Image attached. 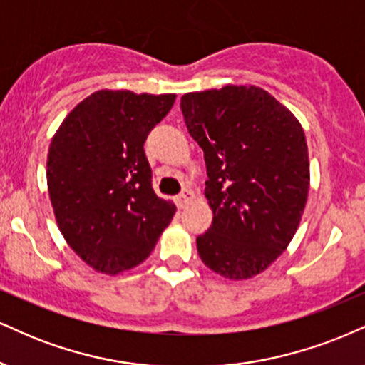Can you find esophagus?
Segmentation results:
<instances>
[{"label": "esophagus", "mask_w": 365, "mask_h": 365, "mask_svg": "<svg viewBox=\"0 0 365 365\" xmlns=\"http://www.w3.org/2000/svg\"><path fill=\"white\" fill-rule=\"evenodd\" d=\"M192 198H195V192H192L191 190H184L181 195L175 198V203H178L179 208H186L187 205H190L192 201Z\"/></svg>", "instance_id": "34e87169"}]
</instances>
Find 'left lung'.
Wrapping results in <instances>:
<instances>
[{
	"instance_id": "left-lung-1",
	"label": "left lung",
	"mask_w": 365,
	"mask_h": 365,
	"mask_svg": "<svg viewBox=\"0 0 365 365\" xmlns=\"http://www.w3.org/2000/svg\"><path fill=\"white\" fill-rule=\"evenodd\" d=\"M187 131L203 148L213 212L196 239L217 275L250 280L287 250L309 192V155L299 119L256 85L181 97Z\"/></svg>"
}]
</instances>
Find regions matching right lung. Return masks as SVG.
Wrapping results in <instances>:
<instances>
[{"instance_id":"add662e5","label":"right lung","mask_w":365,"mask_h":365,"mask_svg":"<svg viewBox=\"0 0 365 365\" xmlns=\"http://www.w3.org/2000/svg\"><path fill=\"white\" fill-rule=\"evenodd\" d=\"M175 93L97 90L58 128L47 153V190L64 241L90 268L138 267L170 224L175 205L152 190L143 143Z\"/></svg>"}]
</instances>
